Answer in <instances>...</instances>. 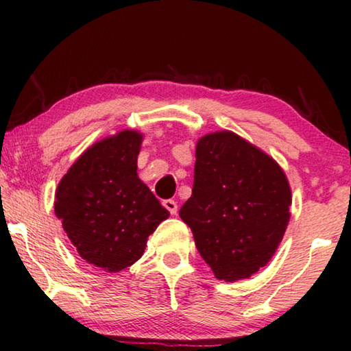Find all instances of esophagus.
Masks as SVG:
<instances>
[{
	"instance_id": "34e87169",
	"label": "esophagus",
	"mask_w": 351,
	"mask_h": 351,
	"mask_svg": "<svg viewBox=\"0 0 351 351\" xmlns=\"http://www.w3.org/2000/svg\"><path fill=\"white\" fill-rule=\"evenodd\" d=\"M162 206H165V208L169 210L172 215L177 214V203L174 199H165V201H162Z\"/></svg>"
}]
</instances>
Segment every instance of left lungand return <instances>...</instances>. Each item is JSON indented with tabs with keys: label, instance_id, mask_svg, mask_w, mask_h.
Here are the masks:
<instances>
[{
	"label": "left lung",
	"instance_id": "left-lung-1",
	"mask_svg": "<svg viewBox=\"0 0 351 351\" xmlns=\"http://www.w3.org/2000/svg\"><path fill=\"white\" fill-rule=\"evenodd\" d=\"M291 203L278 162L234 132L220 131L196 143L193 190L179 215L215 278L233 282L276 252Z\"/></svg>",
	"mask_w": 351,
	"mask_h": 351
}]
</instances>
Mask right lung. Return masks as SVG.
Listing matches in <instances>:
<instances>
[{
    "mask_svg": "<svg viewBox=\"0 0 351 351\" xmlns=\"http://www.w3.org/2000/svg\"><path fill=\"white\" fill-rule=\"evenodd\" d=\"M142 134L121 131L88 148L56 191L54 210L86 262L110 273L142 257L169 210L138 179Z\"/></svg>",
    "mask_w": 351,
    "mask_h": 351,
    "instance_id": "1",
    "label": "right lung"
}]
</instances>
